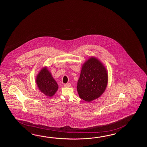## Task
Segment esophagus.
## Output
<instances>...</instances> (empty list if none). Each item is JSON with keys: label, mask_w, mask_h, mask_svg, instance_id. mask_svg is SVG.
<instances>
[{"label": "esophagus", "mask_w": 147, "mask_h": 147, "mask_svg": "<svg viewBox=\"0 0 147 147\" xmlns=\"http://www.w3.org/2000/svg\"><path fill=\"white\" fill-rule=\"evenodd\" d=\"M70 86H71V84L70 83H68V84H64V86L65 87H70Z\"/></svg>", "instance_id": "esophagus-1"}]
</instances>
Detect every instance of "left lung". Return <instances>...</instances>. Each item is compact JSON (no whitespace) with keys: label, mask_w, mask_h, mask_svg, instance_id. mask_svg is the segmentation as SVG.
<instances>
[{"label":"left lung","mask_w":147,"mask_h":147,"mask_svg":"<svg viewBox=\"0 0 147 147\" xmlns=\"http://www.w3.org/2000/svg\"><path fill=\"white\" fill-rule=\"evenodd\" d=\"M108 74L103 65L96 58L91 57L82 67L77 83L80 98L90 102L103 94L107 86Z\"/></svg>","instance_id":"8db88e82"}]
</instances>
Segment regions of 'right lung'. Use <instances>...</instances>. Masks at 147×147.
Here are the masks:
<instances>
[{"mask_svg": "<svg viewBox=\"0 0 147 147\" xmlns=\"http://www.w3.org/2000/svg\"><path fill=\"white\" fill-rule=\"evenodd\" d=\"M36 82L39 90L48 97H52L58 88V84L46 67L41 69L38 74Z\"/></svg>", "mask_w": 147, "mask_h": 147, "instance_id": "right-lung-1", "label": "right lung"}]
</instances>
